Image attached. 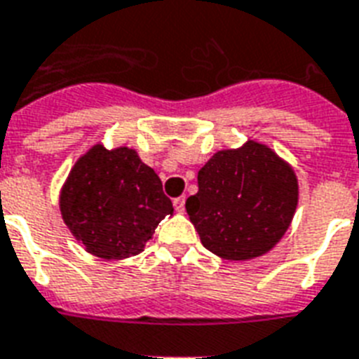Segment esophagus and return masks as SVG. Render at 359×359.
I'll return each instance as SVG.
<instances>
[{"instance_id":"obj_1","label":"esophagus","mask_w":359,"mask_h":359,"mask_svg":"<svg viewBox=\"0 0 359 359\" xmlns=\"http://www.w3.org/2000/svg\"><path fill=\"white\" fill-rule=\"evenodd\" d=\"M174 208H176V211L183 213L185 211V196H180V198L174 200Z\"/></svg>"}]
</instances>
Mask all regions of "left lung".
<instances>
[{
    "instance_id": "obj_1",
    "label": "left lung",
    "mask_w": 359,
    "mask_h": 359,
    "mask_svg": "<svg viewBox=\"0 0 359 359\" xmlns=\"http://www.w3.org/2000/svg\"><path fill=\"white\" fill-rule=\"evenodd\" d=\"M298 180L269 148L247 142L219 151L198 170V193L185 202L208 251L226 260L268 252L288 229Z\"/></svg>"
}]
</instances>
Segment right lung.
Instances as JSON below:
<instances>
[{
  "label": "right lung",
  "instance_id": "obj_1",
  "mask_svg": "<svg viewBox=\"0 0 359 359\" xmlns=\"http://www.w3.org/2000/svg\"><path fill=\"white\" fill-rule=\"evenodd\" d=\"M172 213L159 176L129 148H91L61 191L63 221L91 255L101 258L140 252L157 224Z\"/></svg>",
  "mask_w": 359,
  "mask_h": 359
}]
</instances>
